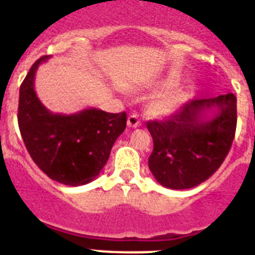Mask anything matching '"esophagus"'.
I'll list each match as a JSON object with an SVG mask.
<instances>
[{"instance_id":"34e87169","label":"esophagus","mask_w":255,"mask_h":255,"mask_svg":"<svg viewBox=\"0 0 255 255\" xmlns=\"http://www.w3.org/2000/svg\"><path fill=\"white\" fill-rule=\"evenodd\" d=\"M140 119H139L138 115H130L129 117H128V125L130 126V128H138V126H140Z\"/></svg>"}]
</instances>
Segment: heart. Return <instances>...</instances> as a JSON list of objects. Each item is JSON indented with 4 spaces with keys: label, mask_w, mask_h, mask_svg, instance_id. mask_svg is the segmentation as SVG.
Masks as SVG:
<instances>
[{
    "label": "heart",
    "mask_w": 255,
    "mask_h": 255,
    "mask_svg": "<svg viewBox=\"0 0 255 255\" xmlns=\"http://www.w3.org/2000/svg\"><path fill=\"white\" fill-rule=\"evenodd\" d=\"M184 75L180 71H171L159 82L162 89L153 97L150 107L153 111L164 114L173 111L188 100V91L185 88L179 87Z\"/></svg>",
    "instance_id": "obj_1"
}]
</instances>
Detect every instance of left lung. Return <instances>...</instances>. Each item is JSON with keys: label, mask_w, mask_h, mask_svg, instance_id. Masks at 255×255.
Wrapping results in <instances>:
<instances>
[{"label": "left lung", "mask_w": 255, "mask_h": 255, "mask_svg": "<svg viewBox=\"0 0 255 255\" xmlns=\"http://www.w3.org/2000/svg\"><path fill=\"white\" fill-rule=\"evenodd\" d=\"M236 120V97L229 93L193 100L167 120L148 121L153 138L148 166L154 179L176 190L209 179L231 148Z\"/></svg>", "instance_id": "obj_1"}]
</instances>
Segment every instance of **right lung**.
I'll use <instances>...</instances> for the list:
<instances>
[{
	"label": "right lung",
	"instance_id": "right-lung-1",
	"mask_svg": "<svg viewBox=\"0 0 255 255\" xmlns=\"http://www.w3.org/2000/svg\"><path fill=\"white\" fill-rule=\"evenodd\" d=\"M40 57L20 85L17 123L26 149L38 167L55 181L79 186L93 181L107 163L112 145L126 128V114L85 108L53 114L40 102L34 78Z\"/></svg>",
	"mask_w": 255,
	"mask_h": 255
}]
</instances>
